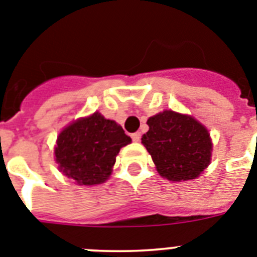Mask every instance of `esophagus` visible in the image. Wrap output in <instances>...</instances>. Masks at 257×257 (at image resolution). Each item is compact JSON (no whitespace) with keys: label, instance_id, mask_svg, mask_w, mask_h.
<instances>
[{"label":"esophagus","instance_id":"esophagus-1","mask_svg":"<svg viewBox=\"0 0 257 257\" xmlns=\"http://www.w3.org/2000/svg\"><path fill=\"white\" fill-rule=\"evenodd\" d=\"M132 140H133L134 142H140V141H141V133H140V132H136V133L132 134Z\"/></svg>","mask_w":257,"mask_h":257}]
</instances>
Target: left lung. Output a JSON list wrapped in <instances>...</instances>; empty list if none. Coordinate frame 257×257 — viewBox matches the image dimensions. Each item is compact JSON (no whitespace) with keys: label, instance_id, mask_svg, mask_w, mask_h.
Wrapping results in <instances>:
<instances>
[{"label":"left lung","instance_id":"8db88e82","mask_svg":"<svg viewBox=\"0 0 257 257\" xmlns=\"http://www.w3.org/2000/svg\"><path fill=\"white\" fill-rule=\"evenodd\" d=\"M142 143L157 173L172 182L196 179L211 161L212 142L205 125L189 115L165 110L147 120Z\"/></svg>","mask_w":257,"mask_h":257}]
</instances>
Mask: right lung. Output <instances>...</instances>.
<instances>
[{"label": "right lung", "mask_w": 257, "mask_h": 257, "mask_svg": "<svg viewBox=\"0 0 257 257\" xmlns=\"http://www.w3.org/2000/svg\"><path fill=\"white\" fill-rule=\"evenodd\" d=\"M131 142L116 121L94 112L60 132L55 157L60 172L74 183L94 186L108 179L120 149Z\"/></svg>", "instance_id": "obj_1"}]
</instances>
